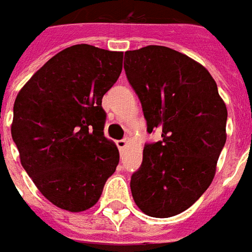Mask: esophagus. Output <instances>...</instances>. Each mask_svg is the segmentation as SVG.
I'll list each match as a JSON object with an SVG mask.
<instances>
[{
  "instance_id": "obj_1",
  "label": "esophagus",
  "mask_w": 252,
  "mask_h": 252,
  "mask_svg": "<svg viewBox=\"0 0 252 252\" xmlns=\"http://www.w3.org/2000/svg\"><path fill=\"white\" fill-rule=\"evenodd\" d=\"M116 144L117 147H119V150L123 151V150H126V147L128 145V140H126V139H121V140L116 141Z\"/></svg>"
}]
</instances>
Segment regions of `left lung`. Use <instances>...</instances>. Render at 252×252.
<instances>
[{
    "instance_id": "8db88e82",
    "label": "left lung",
    "mask_w": 252,
    "mask_h": 252,
    "mask_svg": "<svg viewBox=\"0 0 252 252\" xmlns=\"http://www.w3.org/2000/svg\"><path fill=\"white\" fill-rule=\"evenodd\" d=\"M124 69L147 131L160 129L163 139L144 147L141 167L131 178L132 196L145 215L171 218L212 183L227 139V108L210 72L178 50H128Z\"/></svg>"
}]
</instances>
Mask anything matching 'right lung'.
<instances>
[{"label":"right lung","mask_w":252,"mask_h":252,"mask_svg":"<svg viewBox=\"0 0 252 252\" xmlns=\"http://www.w3.org/2000/svg\"><path fill=\"white\" fill-rule=\"evenodd\" d=\"M123 52L69 46L48 60L18 92L12 137L24 169L52 204L93 207L120 155L104 136L102 96L123 69Z\"/></svg>","instance_id":"add662e5"}]
</instances>
